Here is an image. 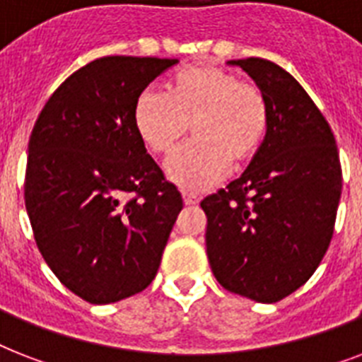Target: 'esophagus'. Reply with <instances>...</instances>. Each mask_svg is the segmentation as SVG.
I'll list each match as a JSON object with an SVG mask.
<instances>
[{"label":"esophagus","instance_id":"esophagus-1","mask_svg":"<svg viewBox=\"0 0 362 362\" xmlns=\"http://www.w3.org/2000/svg\"><path fill=\"white\" fill-rule=\"evenodd\" d=\"M182 199H184V204H186V206H195V204H199V197L197 195H193V193H184Z\"/></svg>","mask_w":362,"mask_h":362}]
</instances>
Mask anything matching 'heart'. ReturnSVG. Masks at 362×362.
Returning a JSON list of instances; mask_svg holds the SVG:
<instances>
[{
    "mask_svg": "<svg viewBox=\"0 0 362 362\" xmlns=\"http://www.w3.org/2000/svg\"><path fill=\"white\" fill-rule=\"evenodd\" d=\"M133 124L152 153L170 152L192 124L195 139L167 159L165 173L182 189L201 193L223 180L231 163L238 169L255 158L269 131V105L253 82L201 64L178 71L167 93L146 88Z\"/></svg>",
    "mask_w": 362,
    "mask_h": 362,
    "instance_id": "heart-1",
    "label": "heart"
}]
</instances>
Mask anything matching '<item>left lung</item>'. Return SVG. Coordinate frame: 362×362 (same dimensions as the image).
<instances>
[{"label": "left lung", "instance_id": "8db88e82", "mask_svg": "<svg viewBox=\"0 0 362 362\" xmlns=\"http://www.w3.org/2000/svg\"><path fill=\"white\" fill-rule=\"evenodd\" d=\"M269 105V131L247 169L201 201L206 255L227 291L278 303L320 267L331 244L342 193V167L331 127L280 65L231 59Z\"/></svg>", "mask_w": 362, "mask_h": 362}]
</instances>
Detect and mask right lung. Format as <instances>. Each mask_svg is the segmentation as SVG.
Masks as SVG:
<instances>
[{"instance_id": "obj_1", "label": "right lung", "mask_w": 362, "mask_h": 362, "mask_svg": "<svg viewBox=\"0 0 362 362\" xmlns=\"http://www.w3.org/2000/svg\"><path fill=\"white\" fill-rule=\"evenodd\" d=\"M176 62L95 59L52 93L31 131L24 199L37 247L88 303L146 289L180 214V193L133 124L136 98Z\"/></svg>"}]
</instances>
